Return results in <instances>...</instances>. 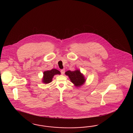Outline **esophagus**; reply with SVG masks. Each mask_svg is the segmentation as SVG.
I'll return each instance as SVG.
<instances>
[{"label":"esophagus","mask_w":133,"mask_h":133,"mask_svg":"<svg viewBox=\"0 0 133 133\" xmlns=\"http://www.w3.org/2000/svg\"><path fill=\"white\" fill-rule=\"evenodd\" d=\"M65 69H62V70H61V73L62 75H63L65 73Z\"/></svg>","instance_id":"obj_1"}]
</instances>
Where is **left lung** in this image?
<instances>
[{
	"label": "left lung",
	"instance_id": "8db88e82",
	"mask_svg": "<svg viewBox=\"0 0 133 133\" xmlns=\"http://www.w3.org/2000/svg\"><path fill=\"white\" fill-rule=\"evenodd\" d=\"M65 75L68 76L71 81L76 87H80L82 86L86 81L84 76L78 70L74 71H68L65 72Z\"/></svg>",
	"mask_w": 133,
	"mask_h": 133
}]
</instances>
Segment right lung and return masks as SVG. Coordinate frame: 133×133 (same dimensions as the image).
Wrapping results in <instances>:
<instances>
[{"label": "right lung", "mask_w": 133, "mask_h": 133, "mask_svg": "<svg viewBox=\"0 0 133 133\" xmlns=\"http://www.w3.org/2000/svg\"><path fill=\"white\" fill-rule=\"evenodd\" d=\"M60 75L61 72L56 69H53L51 70L44 71L43 72V77L42 82L45 84H48L52 81V78L56 75Z\"/></svg>", "instance_id": "right-lung-1"}]
</instances>
